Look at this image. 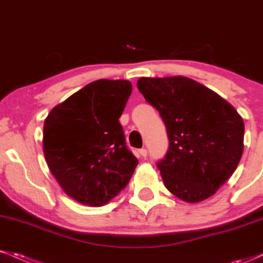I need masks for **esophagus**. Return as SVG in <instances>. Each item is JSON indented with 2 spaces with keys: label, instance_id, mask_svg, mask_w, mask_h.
I'll list each match as a JSON object with an SVG mask.
<instances>
[{
  "label": "esophagus",
  "instance_id": "34e87169",
  "mask_svg": "<svg viewBox=\"0 0 263 263\" xmlns=\"http://www.w3.org/2000/svg\"><path fill=\"white\" fill-rule=\"evenodd\" d=\"M138 153H140V156L143 157V158H146V157H147V149L146 148H141L140 151H138Z\"/></svg>",
  "mask_w": 263,
  "mask_h": 263
}]
</instances>
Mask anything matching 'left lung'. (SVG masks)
Listing matches in <instances>:
<instances>
[{"mask_svg":"<svg viewBox=\"0 0 263 263\" xmlns=\"http://www.w3.org/2000/svg\"><path fill=\"white\" fill-rule=\"evenodd\" d=\"M137 87L167 127L170 148L157 163L165 188L186 203L210 198L242 156V117L218 93L185 77L140 78Z\"/></svg>","mask_w":263,"mask_h":263,"instance_id":"obj_1","label":"left lung"}]
</instances>
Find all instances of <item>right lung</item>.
Segmentation results:
<instances>
[{
    "label": "right lung",
    "instance_id": "add662e5",
    "mask_svg": "<svg viewBox=\"0 0 263 263\" xmlns=\"http://www.w3.org/2000/svg\"><path fill=\"white\" fill-rule=\"evenodd\" d=\"M131 92L128 80L92 81L45 119L48 167L66 194L81 204H107L127 185L137 167L119 122Z\"/></svg>",
    "mask_w": 263,
    "mask_h": 263
}]
</instances>
